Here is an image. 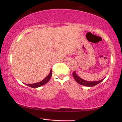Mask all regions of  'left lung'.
I'll return each mask as SVG.
<instances>
[{
  "label": "left lung",
  "instance_id": "left-lung-1",
  "mask_svg": "<svg viewBox=\"0 0 122 122\" xmlns=\"http://www.w3.org/2000/svg\"><path fill=\"white\" fill-rule=\"evenodd\" d=\"M73 77H74V79L76 80V81L78 83H79V84L82 85V86H96V85L99 84V83H101V81H102L104 79H104H102L98 81H86V80L81 79V78H80L79 76L76 74V71H75L73 73Z\"/></svg>",
  "mask_w": 122,
  "mask_h": 122
}]
</instances>
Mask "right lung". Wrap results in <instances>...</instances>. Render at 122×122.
Here are the masks:
<instances>
[{
    "label": "right lung",
    "mask_w": 122,
    "mask_h": 122,
    "mask_svg": "<svg viewBox=\"0 0 122 122\" xmlns=\"http://www.w3.org/2000/svg\"><path fill=\"white\" fill-rule=\"evenodd\" d=\"M51 75H52V72H51V71H50V73L47 76H46V78H44V79L42 80V81H39V82H38V83H34V84H25V85H27L28 86H29L30 87H31V88H38V87H39V86H43V85L46 84V83L48 82V81H49L51 79Z\"/></svg>",
    "instance_id": "obj_1"
}]
</instances>
